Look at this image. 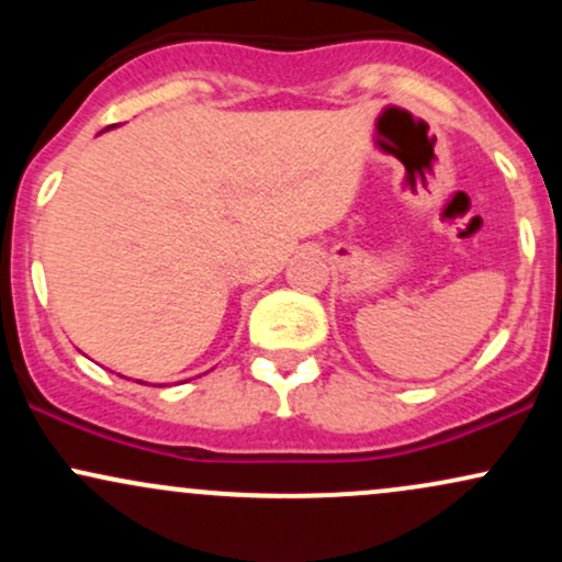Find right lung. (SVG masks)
<instances>
[{
    "mask_svg": "<svg viewBox=\"0 0 562 562\" xmlns=\"http://www.w3.org/2000/svg\"><path fill=\"white\" fill-rule=\"evenodd\" d=\"M108 128H111V126H108Z\"/></svg>",
    "mask_w": 562,
    "mask_h": 562,
    "instance_id": "right-lung-1",
    "label": "right lung"
}]
</instances>
